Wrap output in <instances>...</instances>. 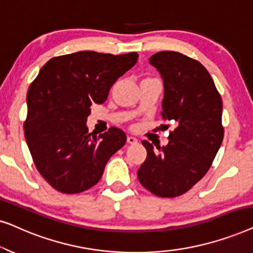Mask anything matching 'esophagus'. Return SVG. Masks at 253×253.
<instances>
[{"label":"esophagus","mask_w":253,"mask_h":253,"mask_svg":"<svg viewBox=\"0 0 253 253\" xmlns=\"http://www.w3.org/2000/svg\"><path fill=\"white\" fill-rule=\"evenodd\" d=\"M126 140H127V143H129V144H137L138 143L137 138L136 137H132V136H127Z\"/></svg>","instance_id":"obj_1"}]
</instances>
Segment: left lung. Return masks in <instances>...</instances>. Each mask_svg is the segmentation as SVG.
Returning <instances> with one entry per match:
<instances>
[{"mask_svg": "<svg viewBox=\"0 0 253 253\" xmlns=\"http://www.w3.org/2000/svg\"><path fill=\"white\" fill-rule=\"evenodd\" d=\"M150 63L164 78L161 116L176 123L167 146L143 140L146 160L138 169L140 184L153 195L174 198L202 179L223 139L222 100L206 68L177 51H159Z\"/></svg>", "mask_w": 253, "mask_h": 253, "instance_id": "1", "label": "left lung"}]
</instances>
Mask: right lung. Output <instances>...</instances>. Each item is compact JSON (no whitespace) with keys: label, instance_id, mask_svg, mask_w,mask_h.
<instances>
[{"label":"right lung","instance_id":"add662e5","mask_svg":"<svg viewBox=\"0 0 253 253\" xmlns=\"http://www.w3.org/2000/svg\"><path fill=\"white\" fill-rule=\"evenodd\" d=\"M137 60V53L62 55L50 58L31 83L24 134L36 168L55 190L75 195L92 188L124 146L126 136L119 127L95 136L86 121L93 103L105 102Z\"/></svg>","mask_w":253,"mask_h":253}]
</instances>
